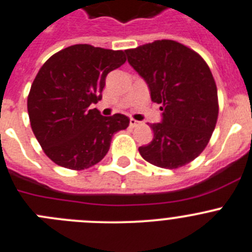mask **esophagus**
Returning <instances> with one entry per match:
<instances>
[{"label": "esophagus", "mask_w": 252, "mask_h": 252, "mask_svg": "<svg viewBox=\"0 0 252 252\" xmlns=\"http://www.w3.org/2000/svg\"><path fill=\"white\" fill-rule=\"evenodd\" d=\"M139 124V122H137L135 119H133V118H130V121H129V126H135Z\"/></svg>", "instance_id": "obj_1"}]
</instances>
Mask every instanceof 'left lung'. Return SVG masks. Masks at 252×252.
<instances>
[{"mask_svg": "<svg viewBox=\"0 0 252 252\" xmlns=\"http://www.w3.org/2000/svg\"><path fill=\"white\" fill-rule=\"evenodd\" d=\"M126 54L148 85L152 101L162 104V121L149 124L153 139L139 147L140 156L168 169L192 162L207 146L219 115L208 65L193 50L172 40H157Z\"/></svg>", "mask_w": 252, "mask_h": 252, "instance_id": "obj_1", "label": "left lung"}]
</instances>
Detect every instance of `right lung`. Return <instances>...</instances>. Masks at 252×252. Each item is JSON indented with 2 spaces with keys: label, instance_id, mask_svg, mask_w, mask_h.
I'll return each instance as SVG.
<instances>
[{
  "label": "right lung",
  "instance_id": "obj_1",
  "mask_svg": "<svg viewBox=\"0 0 252 252\" xmlns=\"http://www.w3.org/2000/svg\"><path fill=\"white\" fill-rule=\"evenodd\" d=\"M126 60L122 50L80 44L54 54L38 70L27 110L36 139L54 163L76 171L93 167L105 157L114 133L128 128L124 114L103 117L92 109L106 75Z\"/></svg>",
  "mask_w": 252,
  "mask_h": 252
}]
</instances>
